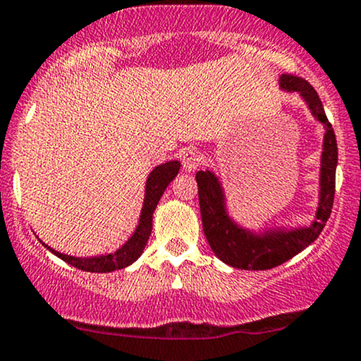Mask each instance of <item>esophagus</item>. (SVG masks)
Returning <instances> with one entry per match:
<instances>
[{
  "label": "esophagus",
  "instance_id": "1",
  "mask_svg": "<svg viewBox=\"0 0 361 361\" xmlns=\"http://www.w3.org/2000/svg\"><path fill=\"white\" fill-rule=\"evenodd\" d=\"M181 163H183V168L186 171H195L203 163V157L198 149L188 148L181 154Z\"/></svg>",
  "mask_w": 361,
  "mask_h": 361
}]
</instances>
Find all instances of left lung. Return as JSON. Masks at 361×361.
<instances>
[{
	"instance_id": "8db88e82",
	"label": "left lung",
	"mask_w": 361,
	"mask_h": 361,
	"mask_svg": "<svg viewBox=\"0 0 361 361\" xmlns=\"http://www.w3.org/2000/svg\"><path fill=\"white\" fill-rule=\"evenodd\" d=\"M280 85L286 91H298L308 103L313 116L326 126L322 154L320 204H318L317 220L313 221L312 226L298 228L293 231H271V233L257 236L236 226L228 218L225 198H223L221 186L218 183L216 176L212 171L196 173L204 236H207L213 253L221 262L233 268H240V270H270V268L288 262L295 255L303 252L308 245H312L320 236L328 218H330L333 200H335L338 148H336L335 131L325 115L322 99L313 86L300 76L283 75Z\"/></svg>"
}]
</instances>
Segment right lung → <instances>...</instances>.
Returning a JSON list of instances; mask_svg holds the SVG:
<instances>
[{
  "mask_svg": "<svg viewBox=\"0 0 361 361\" xmlns=\"http://www.w3.org/2000/svg\"><path fill=\"white\" fill-rule=\"evenodd\" d=\"M180 171V161H168L165 165H159L149 173L148 181H147V196H145V204L141 209V218L140 225L136 228V231L120 250L111 255H103V257H94V258H75L68 257V255L58 253L54 250L47 248L49 252H53L58 258H61L63 262L73 264L75 268L83 271H93V273H106V271H115L121 270V268L128 267L133 262L138 259V257L143 253L147 241L152 235L153 228V212L157 208V204L161 198V195L165 193L166 186L171 183V180L178 175Z\"/></svg>",
  "mask_w": 361,
  "mask_h": 361,
  "instance_id": "1",
  "label": "right lung"
}]
</instances>
